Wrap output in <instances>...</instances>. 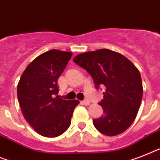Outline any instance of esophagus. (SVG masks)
<instances>
[{
	"mask_svg": "<svg viewBox=\"0 0 160 160\" xmlns=\"http://www.w3.org/2000/svg\"><path fill=\"white\" fill-rule=\"evenodd\" d=\"M82 103L83 105H90V101L89 100H84V101H82Z\"/></svg>",
	"mask_w": 160,
	"mask_h": 160,
	"instance_id": "1",
	"label": "esophagus"
}]
</instances>
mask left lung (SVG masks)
I'll return each mask as SVG.
<instances>
[{
    "label": "left lung",
    "mask_w": 160,
    "mask_h": 160,
    "mask_svg": "<svg viewBox=\"0 0 160 160\" xmlns=\"http://www.w3.org/2000/svg\"><path fill=\"white\" fill-rule=\"evenodd\" d=\"M72 61L89 72L96 89L105 87L99 103L104 113L93 120L95 128L109 137L123 132L135 120L142 103L139 70L128 58L108 49L79 54Z\"/></svg>",
    "instance_id": "obj_1"
}]
</instances>
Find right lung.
Returning <instances> with one entry per match:
<instances>
[{
  "label": "right lung",
  "mask_w": 160,
  "mask_h": 160,
  "mask_svg": "<svg viewBox=\"0 0 160 160\" xmlns=\"http://www.w3.org/2000/svg\"><path fill=\"white\" fill-rule=\"evenodd\" d=\"M72 52L51 50L34 59L23 71L17 88L23 117L41 136L56 137L69 128L77 100L55 96L58 78L64 72Z\"/></svg>",
  "instance_id": "right-lung-1"
}]
</instances>
